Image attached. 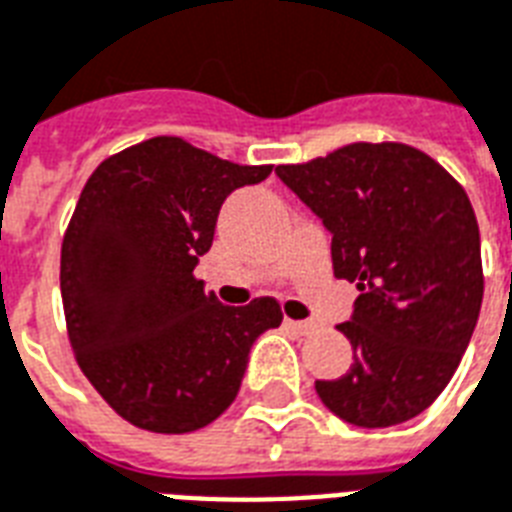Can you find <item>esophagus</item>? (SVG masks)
<instances>
[{"mask_svg": "<svg viewBox=\"0 0 512 512\" xmlns=\"http://www.w3.org/2000/svg\"><path fill=\"white\" fill-rule=\"evenodd\" d=\"M285 326L291 328V331H296V334L307 336L315 328V323H310V320H285Z\"/></svg>", "mask_w": 512, "mask_h": 512, "instance_id": "obj_1", "label": "esophagus"}]
</instances>
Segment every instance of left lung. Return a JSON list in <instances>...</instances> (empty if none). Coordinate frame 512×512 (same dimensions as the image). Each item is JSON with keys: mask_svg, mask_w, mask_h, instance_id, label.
Segmentation results:
<instances>
[{"mask_svg": "<svg viewBox=\"0 0 512 512\" xmlns=\"http://www.w3.org/2000/svg\"><path fill=\"white\" fill-rule=\"evenodd\" d=\"M275 173L331 232L334 275L360 291L336 326L355 363L315 382L320 400L358 427L414 419L449 384L481 312V235L465 189L433 157L392 141Z\"/></svg>", "mask_w": 512, "mask_h": 512, "instance_id": "obj_1", "label": "left lung"}]
</instances>
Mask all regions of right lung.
Listing matches in <instances>:
<instances>
[{"instance_id":"1","label":"right lung","mask_w":512,"mask_h":512,"mask_svg":"<svg viewBox=\"0 0 512 512\" xmlns=\"http://www.w3.org/2000/svg\"><path fill=\"white\" fill-rule=\"evenodd\" d=\"M269 173L157 136L87 178L63 235V312L82 374L130 425H211L237 398L253 342L280 326L275 299L224 307L194 277L224 200Z\"/></svg>"}]
</instances>
